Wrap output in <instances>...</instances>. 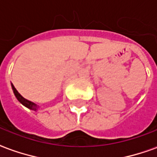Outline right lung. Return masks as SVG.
I'll use <instances>...</instances> for the list:
<instances>
[{
  "label": "right lung",
  "mask_w": 157,
  "mask_h": 157,
  "mask_svg": "<svg viewBox=\"0 0 157 157\" xmlns=\"http://www.w3.org/2000/svg\"><path fill=\"white\" fill-rule=\"evenodd\" d=\"M12 89H13V93H14L16 98L18 99V101H19L21 104H23V105L25 106V107L28 108L29 109L34 110V111L37 110V109L39 108L38 105H36V103H34V102H32V101H29V100H27V99H25V98H24V97H23L18 92V90L15 89V87L13 86V84H12Z\"/></svg>",
  "instance_id": "right-lung-1"
}]
</instances>
